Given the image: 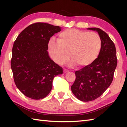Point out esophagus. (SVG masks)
I'll return each mask as SVG.
<instances>
[{
	"label": "esophagus",
	"instance_id": "34e87169",
	"mask_svg": "<svg viewBox=\"0 0 127 127\" xmlns=\"http://www.w3.org/2000/svg\"><path fill=\"white\" fill-rule=\"evenodd\" d=\"M63 72H64V73H67V72H69V70H66V69H64L63 70Z\"/></svg>",
	"mask_w": 127,
	"mask_h": 127
}]
</instances>
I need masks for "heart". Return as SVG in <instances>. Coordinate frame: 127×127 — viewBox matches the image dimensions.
Masks as SVG:
<instances>
[{"label": "heart", "instance_id": "b5f03b06", "mask_svg": "<svg viewBox=\"0 0 127 127\" xmlns=\"http://www.w3.org/2000/svg\"><path fill=\"white\" fill-rule=\"evenodd\" d=\"M101 46L99 35L95 32L69 29L59 33L57 42L50 40L49 51L57 64H65L70 58L79 68L91 64L97 58Z\"/></svg>", "mask_w": 127, "mask_h": 127}]
</instances>
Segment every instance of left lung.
Here are the masks:
<instances>
[{
    "label": "left lung",
    "mask_w": 127,
    "mask_h": 127,
    "mask_svg": "<svg viewBox=\"0 0 127 127\" xmlns=\"http://www.w3.org/2000/svg\"><path fill=\"white\" fill-rule=\"evenodd\" d=\"M96 31L101 40L98 57L89 65L75 72L76 79L71 86L75 96L82 101H90L101 96L112 82L117 65L115 45L108 35L98 28Z\"/></svg>",
    "instance_id": "8db88e82"
}]
</instances>
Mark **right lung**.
<instances>
[{
	"mask_svg": "<svg viewBox=\"0 0 127 127\" xmlns=\"http://www.w3.org/2000/svg\"><path fill=\"white\" fill-rule=\"evenodd\" d=\"M61 31L46 23L30 25L19 34L12 48L11 68L17 87L27 97L42 99L50 93L54 77L63 69L49 57L51 37Z\"/></svg>",
	"mask_w": 127,
	"mask_h": 127,
	"instance_id": "obj_1",
	"label": "right lung"
}]
</instances>
